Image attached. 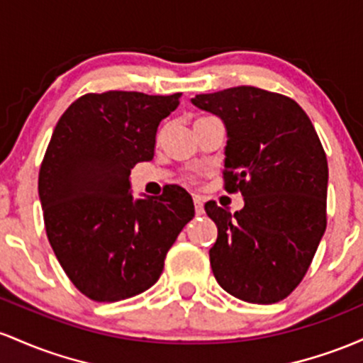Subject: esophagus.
<instances>
[{"label": "esophagus", "instance_id": "esophagus-1", "mask_svg": "<svg viewBox=\"0 0 363 363\" xmlns=\"http://www.w3.org/2000/svg\"><path fill=\"white\" fill-rule=\"evenodd\" d=\"M194 203H195V214L202 216L203 214V201L201 197H194Z\"/></svg>", "mask_w": 363, "mask_h": 363}]
</instances>
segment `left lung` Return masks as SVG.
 <instances>
[{
    "label": "left lung",
    "instance_id": "obj_1",
    "mask_svg": "<svg viewBox=\"0 0 363 363\" xmlns=\"http://www.w3.org/2000/svg\"><path fill=\"white\" fill-rule=\"evenodd\" d=\"M192 104L225 123V189L245 202L235 214L206 203L218 226L214 278L243 302H279L303 279L325 231L323 144L307 113L281 94L240 85Z\"/></svg>",
    "mask_w": 363,
    "mask_h": 363
}]
</instances>
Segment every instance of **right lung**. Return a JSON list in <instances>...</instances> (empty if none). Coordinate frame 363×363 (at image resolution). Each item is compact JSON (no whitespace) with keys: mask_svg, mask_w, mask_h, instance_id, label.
I'll return each mask as SVG.
<instances>
[{"mask_svg":"<svg viewBox=\"0 0 363 363\" xmlns=\"http://www.w3.org/2000/svg\"><path fill=\"white\" fill-rule=\"evenodd\" d=\"M182 94H85L63 113L39 171L44 226L56 259L85 296L118 302L149 290L194 201L171 185L133 199L130 171L150 161L157 127Z\"/></svg>","mask_w":363,"mask_h":363,"instance_id":"obj_1","label":"right lung"}]
</instances>
